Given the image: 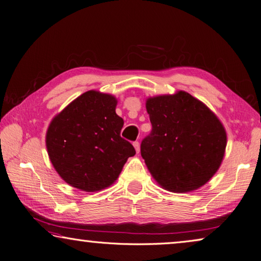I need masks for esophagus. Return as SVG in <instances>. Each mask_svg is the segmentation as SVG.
I'll use <instances>...</instances> for the list:
<instances>
[{
  "label": "esophagus",
  "instance_id": "1",
  "mask_svg": "<svg viewBox=\"0 0 261 261\" xmlns=\"http://www.w3.org/2000/svg\"><path fill=\"white\" fill-rule=\"evenodd\" d=\"M133 145H135V149H136L137 152H138V153L140 152V143H139V141H135V142H133Z\"/></svg>",
  "mask_w": 261,
  "mask_h": 261
}]
</instances>
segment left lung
I'll return each instance as SVG.
<instances>
[{"mask_svg":"<svg viewBox=\"0 0 261 261\" xmlns=\"http://www.w3.org/2000/svg\"><path fill=\"white\" fill-rule=\"evenodd\" d=\"M145 108L152 130L141 142V155L156 182L173 192L207 184L227 145L226 130L216 114L185 91L149 98Z\"/></svg>","mask_w":261,"mask_h":261,"instance_id":"1","label":"left lung"}]
</instances>
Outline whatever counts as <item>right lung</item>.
Returning a JSON list of instances; mask_svg holds the SVG:
<instances>
[{
	"label": "right lung",
	"mask_w": 261,
	"mask_h": 261,
	"mask_svg": "<svg viewBox=\"0 0 261 261\" xmlns=\"http://www.w3.org/2000/svg\"><path fill=\"white\" fill-rule=\"evenodd\" d=\"M116 106L113 95L88 91L48 125L47 153L66 184L87 192L105 189L136 154L133 145L120 136L124 122Z\"/></svg>",
	"instance_id": "obj_1"
}]
</instances>
